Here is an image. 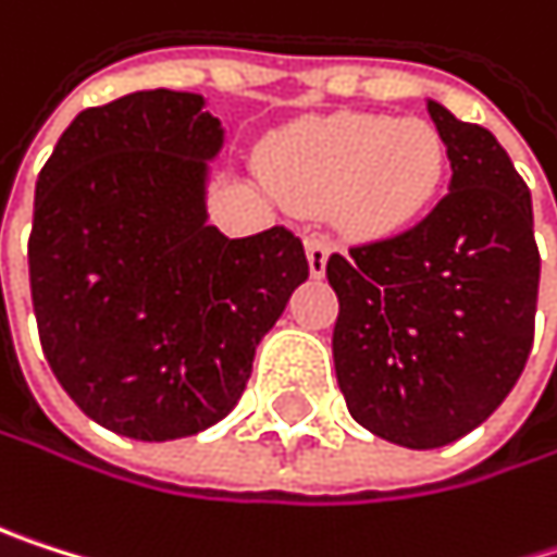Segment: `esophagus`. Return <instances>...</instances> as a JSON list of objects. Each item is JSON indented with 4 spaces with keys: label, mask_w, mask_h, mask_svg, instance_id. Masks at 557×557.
<instances>
[{
    "label": "esophagus",
    "mask_w": 557,
    "mask_h": 557,
    "mask_svg": "<svg viewBox=\"0 0 557 557\" xmlns=\"http://www.w3.org/2000/svg\"><path fill=\"white\" fill-rule=\"evenodd\" d=\"M330 250H333V247H330L326 237H320V234L307 237V260H310V273H313V276H323V273H326Z\"/></svg>",
    "instance_id": "34e87169"
}]
</instances>
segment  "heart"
I'll use <instances>...</instances> for the list:
<instances>
[{
  "mask_svg": "<svg viewBox=\"0 0 557 557\" xmlns=\"http://www.w3.org/2000/svg\"><path fill=\"white\" fill-rule=\"evenodd\" d=\"M260 169L287 205L326 208L352 237H392L434 205L447 146L428 120L333 113L273 133Z\"/></svg>",
  "mask_w": 557,
  "mask_h": 557,
  "instance_id": "1",
  "label": "heart"
}]
</instances>
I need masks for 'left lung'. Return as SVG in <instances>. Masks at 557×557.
<instances>
[{
    "label": "left lung",
    "instance_id": "8db88e82",
    "mask_svg": "<svg viewBox=\"0 0 557 557\" xmlns=\"http://www.w3.org/2000/svg\"><path fill=\"white\" fill-rule=\"evenodd\" d=\"M428 113L450 191L411 231L326 263L349 414L411 450L460 441L506 401L532 352L542 267L532 195L509 152L437 100Z\"/></svg>",
    "mask_w": 557,
    "mask_h": 557
}]
</instances>
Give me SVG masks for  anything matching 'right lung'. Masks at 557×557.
<instances>
[{"instance_id":"right-lung-1","label":"right lung","mask_w":557,"mask_h":557,"mask_svg":"<svg viewBox=\"0 0 557 557\" xmlns=\"http://www.w3.org/2000/svg\"><path fill=\"white\" fill-rule=\"evenodd\" d=\"M205 103L159 87L90 107L35 185L28 281L45 359L90 421L133 441L227 418L310 276L287 227L224 237L208 224L224 129Z\"/></svg>"}]
</instances>
